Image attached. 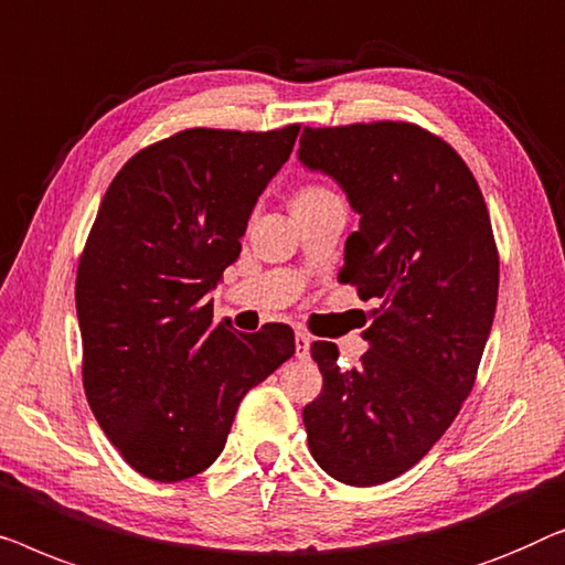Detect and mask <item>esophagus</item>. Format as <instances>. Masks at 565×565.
<instances>
[{
	"instance_id": "esophagus-1",
	"label": "esophagus",
	"mask_w": 565,
	"mask_h": 565,
	"mask_svg": "<svg viewBox=\"0 0 565 565\" xmlns=\"http://www.w3.org/2000/svg\"><path fill=\"white\" fill-rule=\"evenodd\" d=\"M309 343H312V340H309L307 332H301V330L294 332V345H297L299 359H307L309 355Z\"/></svg>"
}]
</instances>
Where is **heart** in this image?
Wrapping results in <instances>:
<instances>
[{"mask_svg":"<svg viewBox=\"0 0 565 565\" xmlns=\"http://www.w3.org/2000/svg\"><path fill=\"white\" fill-rule=\"evenodd\" d=\"M328 194H332L330 189H324V186H320V184H307V186H301L297 194H294L291 204H307V202H317V200H322V196H328Z\"/></svg>","mask_w":565,"mask_h":565,"instance_id":"obj_1","label":"heart"}]
</instances>
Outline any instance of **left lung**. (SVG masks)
<instances>
[{
	"instance_id": "left-lung-1",
	"label": "left lung",
	"mask_w": 565,
	"mask_h": 565,
	"mask_svg": "<svg viewBox=\"0 0 565 565\" xmlns=\"http://www.w3.org/2000/svg\"><path fill=\"white\" fill-rule=\"evenodd\" d=\"M299 161L343 186L361 227L338 279L376 299L355 369L309 348L322 392L301 417L312 458L348 487L409 471L471 394L494 322L499 253L463 158L412 122L305 127Z\"/></svg>"
}]
</instances>
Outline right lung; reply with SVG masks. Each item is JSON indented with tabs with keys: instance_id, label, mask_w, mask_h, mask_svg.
Segmentation results:
<instances>
[{
	"instance_id": "right-lung-1",
	"label": "right lung",
	"mask_w": 565,
	"mask_h": 565,
	"mask_svg": "<svg viewBox=\"0 0 565 565\" xmlns=\"http://www.w3.org/2000/svg\"><path fill=\"white\" fill-rule=\"evenodd\" d=\"M297 135L189 127L138 150L99 204L76 271L84 392L146 479L210 468L243 396L294 355L289 324L245 335L214 322L206 294Z\"/></svg>"
}]
</instances>
